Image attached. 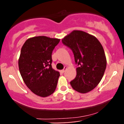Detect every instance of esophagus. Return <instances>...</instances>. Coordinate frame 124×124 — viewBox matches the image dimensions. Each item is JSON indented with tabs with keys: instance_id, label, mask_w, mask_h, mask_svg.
<instances>
[{
	"instance_id": "34e87169",
	"label": "esophagus",
	"mask_w": 124,
	"mask_h": 124,
	"mask_svg": "<svg viewBox=\"0 0 124 124\" xmlns=\"http://www.w3.org/2000/svg\"><path fill=\"white\" fill-rule=\"evenodd\" d=\"M67 68H68V67H67V66H65V68H64V69H62V70H61V72H62V73H64V72H65V70H66Z\"/></svg>"
}]
</instances>
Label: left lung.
Returning a JSON list of instances; mask_svg holds the SVG:
<instances>
[{
    "label": "left lung",
    "mask_w": 124,
    "mask_h": 124,
    "mask_svg": "<svg viewBox=\"0 0 124 124\" xmlns=\"http://www.w3.org/2000/svg\"><path fill=\"white\" fill-rule=\"evenodd\" d=\"M62 42L72 51L78 66L76 78L70 82L72 88L81 93L90 92L99 85L106 70L103 46L93 35L79 30L72 31Z\"/></svg>",
    "instance_id": "left-lung-1"
}]
</instances>
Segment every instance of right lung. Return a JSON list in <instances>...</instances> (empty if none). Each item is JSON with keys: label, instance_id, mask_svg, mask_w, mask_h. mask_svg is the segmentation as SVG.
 <instances>
[{"label": "right lung", "instance_id": "add662e5", "mask_svg": "<svg viewBox=\"0 0 124 124\" xmlns=\"http://www.w3.org/2000/svg\"><path fill=\"white\" fill-rule=\"evenodd\" d=\"M60 39L45 36L28 39L18 59L21 76L26 86L37 96L45 97L55 92L60 74L52 69V53Z\"/></svg>", "mask_w": 124, "mask_h": 124}]
</instances>
